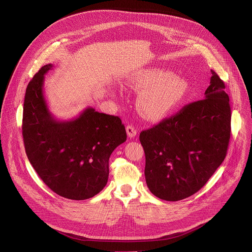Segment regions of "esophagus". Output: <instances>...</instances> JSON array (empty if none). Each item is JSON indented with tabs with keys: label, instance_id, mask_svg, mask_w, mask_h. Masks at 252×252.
<instances>
[{
	"label": "esophagus",
	"instance_id": "34e87169",
	"mask_svg": "<svg viewBox=\"0 0 252 252\" xmlns=\"http://www.w3.org/2000/svg\"><path fill=\"white\" fill-rule=\"evenodd\" d=\"M126 132H127V136H128L129 138L134 137V136L136 135V133H137L136 128H135L133 126H130V125L126 126Z\"/></svg>",
	"mask_w": 252,
	"mask_h": 252
}]
</instances>
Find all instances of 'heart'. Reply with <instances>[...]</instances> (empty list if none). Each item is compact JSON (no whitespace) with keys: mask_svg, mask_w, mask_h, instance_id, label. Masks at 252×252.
<instances>
[{"mask_svg":"<svg viewBox=\"0 0 252 252\" xmlns=\"http://www.w3.org/2000/svg\"><path fill=\"white\" fill-rule=\"evenodd\" d=\"M128 86L142 91L137 98L136 108L146 120L159 121L175 112L189 92V83L179 75L150 68L140 70L127 79Z\"/></svg>","mask_w":252,"mask_h":252,"instance_id":"1","label":"heart"}]
</instances>
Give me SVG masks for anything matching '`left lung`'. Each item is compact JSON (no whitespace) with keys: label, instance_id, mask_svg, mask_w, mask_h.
Here are the masks:
<instances>
[{"label":"left lung","instance_id":"8db88e82","mask_svg":"<svg viewBox=\"0 0 252 252\" xmlns=\"http://www.w3.org/2000/svg\"><path fill=\"white\" fill-rule=\"evenodd\" d=\"M205 99L142 130L145 181L165 201H180L197 193L225 158L230 138V106L224 83L212 70Z\"/></svg>","mask_w":252,"mask_h":252}]
</instances>
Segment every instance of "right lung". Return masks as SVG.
Segmentation results:
<instances>
[{
    "label": "right lung",
    "mask_w": 252,
    "mask_h": 252,
    "mask_svg": "<svg viewBox=\"0 0 252 252\" xmlns=\"http://www.w3.org/2000/svg\"><path fill=\"white\" fill-rule=\"evenodd\" d=\"M42 66L27 87L23 137L28 158L40 179L57 195L86 200L100 193L108 182L109 159L126 140L119 117L87 108L68 122L56 121L43 96Z\"/></svg>",
    "instance_id": "right-lung-1"
}]
</instances>
